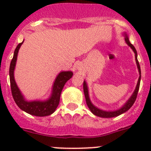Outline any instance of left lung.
Here are the masks:
<instances>
[{
    "instance_id": "left-lung-1",
    "label": "left lung",
    "mask_w": 151,
    "mask_h": 151,
    "mask_svg": "<svg viewBox=\"0 0 151 151\" xmlns=\"http://www.w3.org/2000/svg\"><path fill=\"white\" fill-rule=\"evenodd\" d=\"M123 35L125 37V41L126 42L128 45L132 49V50L134 51V57H135V61H136V64H137V67H138V72H139V78H138V83H137V85H136V88L134 89V92H133V94H132L130 97H129V99L125 103V104H123V106L122 107H120L119 109L116 110H113V111H106V110H103L99 109L98 107L94 106L93 104L91 103L90 100V97H89V94H88V85L86 83L85 81H84L83 82V90H84V94H85V100H86V104H87L88 106L90 109L91 112L94 115L97 116L99 117H102V118H112V117H116L118 116L121 115L122 113H125L126 111L130 109L132 105L134 104V101L136 100V97H137V94H138V90H139V86H140V82H141V68H140V65L139 63H138V54H137V51H136L135 48H134V47L133 46L132 44L130 43V41H129V36H128L127 33L124 32Z\"/></svg>"
}]
</instances>
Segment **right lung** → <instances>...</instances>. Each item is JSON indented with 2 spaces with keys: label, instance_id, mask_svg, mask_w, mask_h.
<instances>
[{
  "label": "right lung",
  "instance_id": "1",
  "mask_svg": "<svg viewBox=\"0 0 151 151\" xmlns=\"http://www.w3.org/2000/svg\"><path fill=\"white\" fill-rule=\"evenodd\" d=\"M19 44L16 47L13 57L10 66V81L11 87L12 95L17 106L26 113L35 116H46L54 113L59 105L60 94L64 85L68 80L73 76L72 71H62L57 75L54 80V85L52 86L51 94L48 99L45 101H26L23 94L20 91L17 85L14 78V70L17 63V55L21 45L23 43Z\"/></svg>",
  "mask_w": 151,
  "mask_h": 151
}]
</instances>
